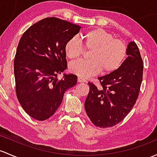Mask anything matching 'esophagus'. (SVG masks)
Segmentation results:
<instances>
[{
	"label": "esophagus",
	"mask_w": 157,
	"mask_h": 157,
	"mask_svg": "<svg viewBox=\"0 0 157 157\" xmlns=\"http://www.w3.org/2000/svg\"><path fill=\"white\" fill-rule=\"evenodd\" d=\"M77 81H78V83H86V80L85 79L82 78V77H78V78H77Z\"/></svg>",
	"instance_id": "34e87169"
}]
</instances>
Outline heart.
<instances>
[{
  "mask_svg": "<svg viewBox=\"0 0 157 157\" xmlns=\"http://www.w3.org/2000/svg\"><path fill=\"white\" fill-rule=\"evenodd\" d=\"M83 44L76 37L66 42L65 52L69 59H79L84 49L91 50L90 61H75L69 65V71L80 77H90L100 71L103 74L114 72L121 66L127 55V46L123 40L114 38L101 29H91L81 35Z\"/></svg>",
  "mask_w": 157,
  "mask_h": 157,
  "instance_id": "1",
  "label": "heart"
}]
</instances>
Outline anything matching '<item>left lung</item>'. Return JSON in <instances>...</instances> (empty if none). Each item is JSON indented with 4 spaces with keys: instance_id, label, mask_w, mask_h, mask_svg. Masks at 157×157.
I'll return each mask as SVG.
<instances>
[{
    "instance_id": "left-lung-1",
    "label": "left lung",
    "mask_w": 157,
    "mask_h": 157,
    "mask_svg": "<svg viewBox=\"0 0 157 157\" xmlns=\"http://www.w3.org/2000/svg\"><path fill=\"white\" fill-rule=\"evenodd\" d=\"M127 56L117 70L98 77L101 88L88 83L90 92L85 101V110L95 126L107 128L118 124L136 102L144 66L134 41L127 46Z\"/></svg>"
}]
</instances>
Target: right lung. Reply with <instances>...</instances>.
I'll use <instances>...</instances> for the list:
<instances>
[{"label":"right lung","mask_w":157,"mask_h":157,"mask_svg":"<svg viewBox=\"0 0 157 157\" xmlns=\"http://www.w3.org/2000/svg\"><path fill=\"white\" fill-rule=\"evenodd\" d=\"M80 26L56 17L32 25L22 34L14 59L16 96L25 111L40 121L59 108L66 90L77 84V77L58 74L67 68L65 45L78 34Z\"/></svg>","instance_id":"1"}]
</instances>
